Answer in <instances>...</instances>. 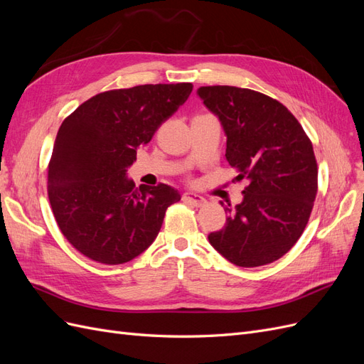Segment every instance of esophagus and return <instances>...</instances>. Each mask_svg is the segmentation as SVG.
<instances>
[{
	"label": "esophagus",
	"mask_w": 364,
	"mask_h": 364,
	"mask_svg": "<svg viewBox=\"0 0 364 364\" xmlns=\"http://www.w3.org/2000/svg\"><path fill=\"white\" fill-rule=\"evenodd\" d=\"M182 199H183L185 202H188V203L194 205V206H203V205L206 203L205 197H202V196H199V194H194V193H183Z\"/></svg>",
	"instance_id": "obj_1"
}]
</instances>
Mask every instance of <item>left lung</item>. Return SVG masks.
Returning a JSON list of instances; mask_svg holds the SVG:
<instances>
[{
    "mask_svg": "<svg viewBox=\"0 0 364 364\" xmlns=\"http://www.w3.org/2000/svg\"><path fill=\"white\" fill-rule=\"evenodd\" d=\"M197 94L226 134V159L246 179L243 202L226 206V225L209 243L240 267L285 255L299 240L317 194L313 144L299 121L274 98L237 86H202ZM223 206V203H222Z\"/></svg>",
    "mask_w": 364,
    "mask_h": 364,
    "instance_id": "left-lung-1",
    "label": "left lung"
}]
</instances>
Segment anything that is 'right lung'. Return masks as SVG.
Wrapping results in <instances>:
<instances>
[{
  "mask_svg": "<svg viewBox=\"0 0 364 364\" xmlns=\"http://www.w3.org/2000/svg\"><path fill=\"white\" fill-rule=\"evenodd\" d=\"M191 91V83L106 91L63 119L48 164V199L62 234L85 257L117 266L158 237L165 211L181 194L165 183L138 190L126 173L136 149Z\"/></svg>",
  "mask_w": 364,
  "mask_h": 364,
  "instance_id": "1",
  "label": "right lung"
}]
</instances>
